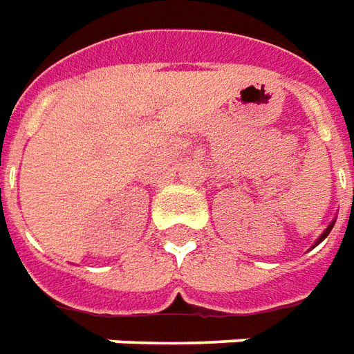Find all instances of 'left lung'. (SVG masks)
Masks as SVG:
<instances>
[{
  "instance_id": "8db88e82",
  "label": "left lung",
  "mask_w": 354,
  "mask_h": 354,
  "mask_svg": "<svg viewBox=\"0 0 354 354\" xmlns=\"http://www.w3.org/2000/svg\"><path fill=\"white\" fill-rule=\"evenodd\" d=\"M333 225H335V219H333V221L330 223V225H328V227H326V230H324V232H322V234H320V236L317 238V242H315V245H318V244H320V242H322V240H324V238L328 236V234H330V230L333 229ZM315 245H313V248H315Z\"/></svg>"
}]
</instances>
